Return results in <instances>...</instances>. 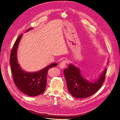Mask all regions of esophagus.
<instances>
[{"mask_svg": "<svg viewBox=\"0 0 120 120\" xmlns=\"http://www.w3.org/2000/svg\"><path fill=\"white\" fill-rule=\"evenodd\" d=\"M67 63V60H63V61H62L59 64V68H61V69L64 68L66 67V65Z\"/></svg>", "mask_w": 120, "mask_h": 120, "instance_id": "esophagus-1", "label": "esophagus"}]
</instances>
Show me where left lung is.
<instances>
[{
    "mask_svg": "<svg viewBox=\"0 0 120 120\" xmlns=\"http://www.w3.org/2000/svg\"><path fill=\"white\" fill-rule=\"evenodd\" d=\"M109 64V61L107 65ZM66 68L64 75L67 87L71 95L77 98H85L96 93L103 85L107 71L105 68L99 75L98 79L91 82L84 78L81 73L80 69L72 64Z\"/></svg>",
    "mask_w": 120,
    "mask_h": 120,
    "instance_id": "obj_1",
    "label": "left lung"
}]
</instances>
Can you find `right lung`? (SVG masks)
<instances>
[{
    "label": "right lung",
    "instance_id": "1",
    "mask_svg": "<svg viewBox=\"0 0 120 120\" xmlns=\"http://www.w3.org/2000/svg\"><path fill=\"white\" fill-rule=\"evenodd\" d=\"M31 28L26 32L30 30ZM23 36H18L12 49L10 55V65L14 82L22 92L30 96L39 95L45 91L47 85V75L50 68L57 65L56 63L50 64L40 71L34 72L23 70L18 63L17 51L18 45Z\"/></svg>",
    "mask_w": 120,
    "mask_h": 120
}]
</instances>
